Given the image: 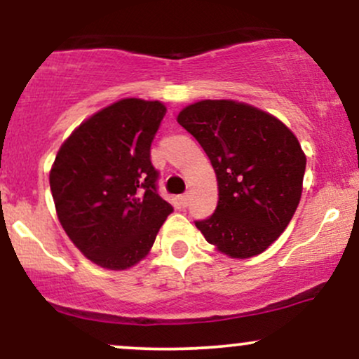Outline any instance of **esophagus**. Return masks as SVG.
I'll list each match as a JSON object with an SVG mask.
<instances>
[{"mask_svg": "<svg viewBox=\"0 0 359 359\" xmlns=\"http://www.w3.org/2000/svg\"><path fill=\"white\" fill-rule=\"evenodd\" d=\"M189 201H191V194L185 192L180 196V203H182V205H189Z\"/></svg>", "mask_w": 359, "mask_h": 359, "instance_id": "1", "label": "esophagus"}]
</instances>
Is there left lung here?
I'll return each instance as SVG.
<instances>
[{"label": "left lung", "mask_w": 359, "mask_h": 359, "mask_svg": "<svg viewBox=\"0 0 359 359\" xmlns=\"http://www.w3.org/2000/svg\"><path fill=\"white\" fill-rule=\"evenodd\" d=\"M211 160L219 201L196 221L208 243L231 258H250L273 243L297 209L306 155L271 114L234 101H199L177 118Z\"/></svg>", "instance_id": "left-lung-1"}]
</instances>
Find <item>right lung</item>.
Segmentation results:
<instances>
[{
	"label": "right lung",
	"instance_id": "obj_1",
	"mask_svg": "<svg viewBox=\"0 0 359 359\" xmlns=\"http://www.w3.org/2000/svg\"><path fill=\"white\" fill-rule=\"evenodd\" d=\"M165 113L158 101L121 100L82 123L55 156L50 189L62 228L102 269L145 258L174 211L150 158Z\"/></svg>",
	"mask_w": 359,
	"mask_h": 359
}]
</instances>
